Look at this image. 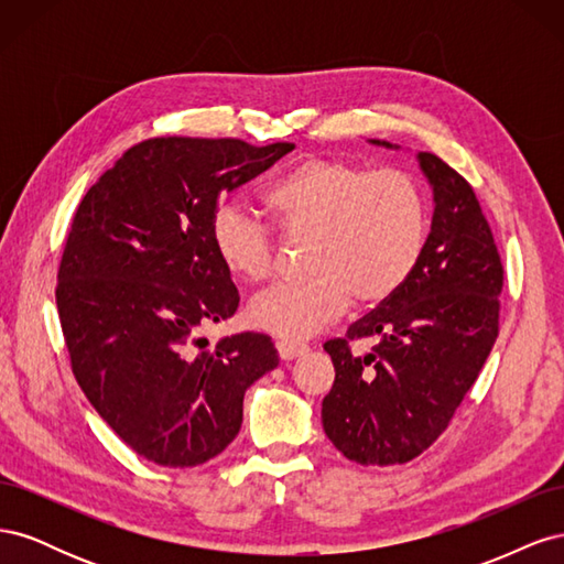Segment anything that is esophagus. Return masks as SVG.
<instances>
[{
  "label": "esophagus",
  "mask_w": 564,
  "mask_h": 564,
  "mask_svg": "<svg viewBox=\"0 0 564 564\" xmlns=\"http://www.w3.org/2000/svg\"><path fill=\"white\" fill-rule=\"evenodd\" d=\"M275 348H278V352H280L282 360H296L299 355L308 352V346H305V344H299V340H278Z\"/></svg>",
  "instance_id": "1"
}]
</instances>
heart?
I'll return each instance as SVG.
<instances>
[{
	"mask_svg": "<svg viewBox=\"0 0 564 564\" xmlns=\"http://www.w3.org/2000/svg\"><path fill=\"white\" fill-rule=\"evenodd\" d=\"M265 202L284 232L313 237L311 272L253 296L256 329L308 338L348 308L350 299L388 301L416 270L429 237V207L419 183L398 169H367L308 158L270 183ZM212 245L232 278L263 282L275 261V232L245 202L228 199L212 216Z\"/></svg>",
	"mask_w": 564,
	"mask_h": 564,
	"instance_id": "obj_1",
	"label": "heart"
}]
</instances>
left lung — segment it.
I'll return each instance as SVG.
<instances>
[{"mask_svg":"<svg viewBox=\"0 0 564 564\" xmlns=\"http://www.w3.org/2000/svg\"><path fill=\"white\" fill-rule=\"evenodd\" d=\"M416 162L433 191L431 232L416 270L348 327V338L377 340L369 352H350L346 338L324 344L336 371L322 400L324 433L362 466L406 464L429 449L499 336L503 265L480 202L437 155L419 152Z\"/></svg>","mask_w":564,"mask_h":564,"instance_id":"1","label":"left lung"}]
</instances>
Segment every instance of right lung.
<instances>
[{
	"label": "right lung",
	"mask_w": 564,
	"mask_h": 564,
	"mask_svg": "<svg viewBox=\"0 0 564 564\" xmlns=\"http://www.w3.org/2000/svg\"><path fill=\"white\" fill-rule=\"evenodd\" d=\"M292 150L148 139L79 202L56 286L65 346L100 419L152 464L193 468L224 452L247 388L280 362L265 334L209 346L199 332L240 303L212 245L218 199Z\"/></svg>",
	"instance_id": "obj_1"
}]
</instances>
